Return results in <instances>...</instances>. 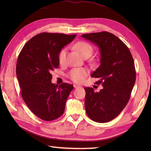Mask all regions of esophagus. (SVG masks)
<instances>
[{"instance_id":"esophagus-1","label":"esophagus","mask_w":151,"mask_h":151,"mask_svg":"<svg viewBox=\"0 0 151 151\" xmlns=\"http://www.w3.org/2000/svg\"><path fill=\"white\" fill-rule=\"evenodd\" d=\"M74 88H81L80 86L77 85V84H74Z\"/></svg>"}]
</instances>
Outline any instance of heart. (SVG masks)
Wrapping results in <instances>:
<instances>
[{
  "label": "heart",
  "instance_id": "heart-1",
  "mask_svg": "<svg viewBox=\"0 0 151 151\" xmlns=\"http://www.w3.org/2000/svg\"><path fill=\"white\" fill-rule=\"evenodd\" d=\"M74 47L82 57H85L86 56H91L93 53V48L92 46L86 42H79L77 43ZM67 49L63 48L60 50L58 54V61L60 64H63L66 60ZM88 75V70L84 68H76L70 70L68 73V77L74 83H81L83 82Z\"/></svg>",
  "mask_w": 151,
  "mask_h": 151
}]
</instances>
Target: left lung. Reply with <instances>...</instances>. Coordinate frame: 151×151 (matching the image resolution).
<instances>
[{"label":"left lung","instance_id":"8db88e82","mask_svg":"<svg viewBox=\"0 0 151 151\" xmlns=\"http://www.w3.org/2000/svg\"><path fill=\"white\" fill-rule=\"evenodd\" d=\"M83 38L99 48L100 64L91 77L103 86L99 92L85 88V108L91 120L98 123L112 120L129 102L135 83L133 57L127 45L117 36L107 31L84 34Z\"/></svg>","mask_w":151,"mask_h":151}]
</instances>
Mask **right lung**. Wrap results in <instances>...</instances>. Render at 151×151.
<instances>
[{
  "label": "right lung",
  "mask_w": 151,
  "mask_h": 151,
  "mask_svg": "<svg viewBox=\"0 0 151 151\" xmlns=\"http://www.w3.org/2000/svg\"><path fill=\"white\" fill-rule=\"evenodd\" d=\"M76 35L42 33L31 38L21 50L16 64L22 98L35 115L45 121L61 116L73 89L72 84L52 83L51 72L59 65L58 54Z\"/></svg>",
  "instance_id": "1"
}]
</instances>
